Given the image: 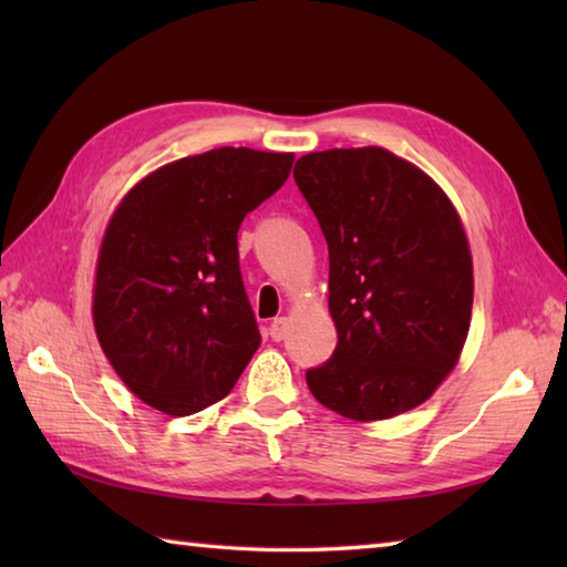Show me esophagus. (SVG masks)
Instances as JSON below:
<instances>
[{
  "label": "esophagus",
  "mask_w": 567,
  "mask_h": 567,
  "mask_svg": "<svg viewBox=\"0 0 567 567\" xmlns=\"http://www.w3.org/2000/svg\"><path fill=\"white\" fill-rule=\"evenodd\" d=\"M287 329H290V319L287 317H277L272 323H270V339L272 341H282L287 336Z\"/></svg>",
  "instance_id": "obj_1"
}]
</instances>
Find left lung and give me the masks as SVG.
Masks as SVG:
<instances>
[{"mask_svg": "<svg viewBox=\"0 0 567 567\" xmlns=\"http://www.w3.org/2000/svg\"><path fill=\"white\" fill-rule=\"evenodd\" d=\"M295 183L329 244L339 343L307 370L317 400L382 421L424 404L461 360L473 315V256L433 179L380 146L307 153Z\"/></svg>", "mask_w": 567, "mask_h": 567, "instance_id": "8db88e82", "label": "left lung"}]
</instances>
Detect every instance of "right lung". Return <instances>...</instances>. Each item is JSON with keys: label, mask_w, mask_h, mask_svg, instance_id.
<instances>
[{"label": "right lung", "mask_w": 567, "mask_h": 567, "mask_svg": "<svg viewBox=\"0 0 567 567\" xmlns=\"http://www.w3.org/2000/svg\"><path fill=\"white\" fill-rule=\"evenodd\" d=\"M295 153L214 148L148 173L104 228L92 321L143 404L202 412L260 348L238 270V226L290 177Z\"/></svg>", "instance_id": "add662e5"}]
</instances>
